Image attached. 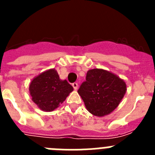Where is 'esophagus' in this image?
Wrapping results in <instances>:
<instances>
[{"label":"esophagus","mask_w":155,"mask_h":155,"mask_svg":"<svg viewBox=\"0 0 155 155\" xmlns=\"http://www.w3.org/2000/svg\"><path fill=\"white\" fill-rule=\"evenodd\" d=\"M72 86H73L74 89V90H77L78 88V83H74V84H72Z\"/></svg>","instance_id":"34e87169"}]
</instances>
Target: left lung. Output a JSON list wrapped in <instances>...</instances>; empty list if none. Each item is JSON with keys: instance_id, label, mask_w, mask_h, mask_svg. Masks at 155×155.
Instances as JSON below:
<instances>
[{"instance_id": "1", "label": "left lung", "mask_w": 155, "mask_h": 155, "mask_svg": "<svg viewBox=\"0 0 155 155\" xmlns=\"http://www.w3.org/2000/svg\"><path fill=\"white\" fill-rule=\"evenodd\" d=\"M126 91L127 84L120 77L106 70L94 68L87 71L86 81L78 92L87 110L102 117L118 107Z\"/></svg>"}]
</instances>
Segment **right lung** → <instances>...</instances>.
Wrapping results in <instances>:
<instances>
[{
  "label": "right lung",
  "mask_w": 155,
  "mask_h": 155,
  "mask_svg": "<svg viewBox=\"0 0 155 155\" xmlns=\"http://www.w3.org/2000/svg\"><path fill=\"white\" fill-rule=\"evenodd\" d=\"M73 90L67 80L60 78L54 68L39 74L29 84L31 100L45 112H52L58 108Z\"/></svg>",
  "instance_id": "right-lung-1"
}]
</instances>
